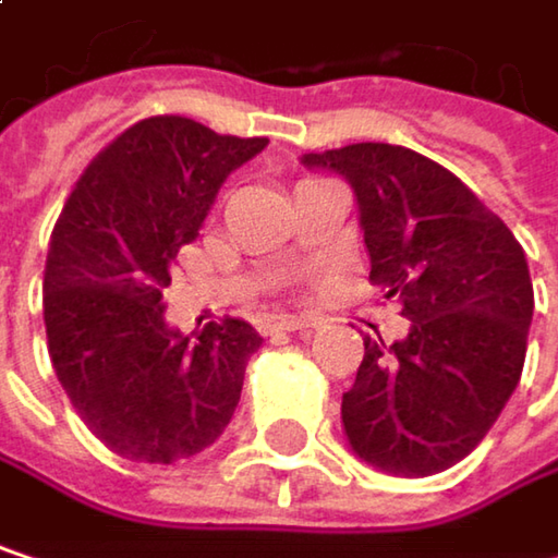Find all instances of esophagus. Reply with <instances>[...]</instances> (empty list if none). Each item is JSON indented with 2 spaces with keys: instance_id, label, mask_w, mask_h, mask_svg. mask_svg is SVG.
<instances>
[{
  "instance_id": "1",
  "label": "esophagus",
  "mask_w": 558,
  "mask_h": 558,
  "mask_svg": "<svg viewBox=\"0 0 558 558\" xmlns=\"http://www.w3.org/2000/svg\"><path fill=\"white\" fill-rule=\"evenodd\" d=\"M271 332H300V329H316V319L313 316H290V313H280L268 323Z\"/></svg>"
}]
</instances>
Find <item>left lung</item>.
<instances>
[{
    "mask_svg": "<svg viewBox=\"0 0 558 558\" xmlns=\"http://www.w3.org/2000/svg\"><path fill=\"white\" fill-rule=\"evenodd\" d=\"M345 177L372 258L410 332L365 339L342 393L352 452L388 475H436L495 426L520 381L533 283L520 242L442 165L381 142L303 155Z\"/></svg>",
    "mask_w": 558,
    "mask_h": 558,
    "instance_id": "left-lung-1",
    "label": "left lung"
}]
</instances>
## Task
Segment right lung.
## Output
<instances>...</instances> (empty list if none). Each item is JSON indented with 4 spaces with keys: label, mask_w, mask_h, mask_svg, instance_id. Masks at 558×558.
<instances>
[{
    "label": "right lung",
    "mask_w": 558,
    "mask_h": 558,
    "mask_svg": "<svg viewBox=\"0 0 558 558\" xmlns=\"http://www.w3.org/2000/svg\"><path fill=\"white\" fill-rule=\"evenodd\" d=\"M265 145L183 116L142 119L93 158L57 219L45 268L51 365L80 420L122 459H190L239 407L265 339L245 319L183 336L165 319V287L226 177Z\"/></svg>",
    "instance_id": "right-lung-1"
}]
</instances>
